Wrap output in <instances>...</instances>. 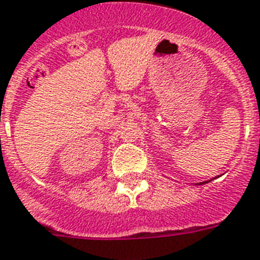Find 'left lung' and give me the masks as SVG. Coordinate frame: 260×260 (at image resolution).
<instances>
[{
    "label": "left lung",
    "mask_w": 260,
    "mask_h": 260,
    "mask_svg": "<svg viewBox=\"0 0 260 260\" xmlns=\"http://www.w3.org/2000/svg\"><path fill=\"white\" fill-rule=\"evenodd\" d=\"M199 184H204V183H199Z\"/></svg>",
    "instance_id": "left-lung-1"
}]
</instances>
